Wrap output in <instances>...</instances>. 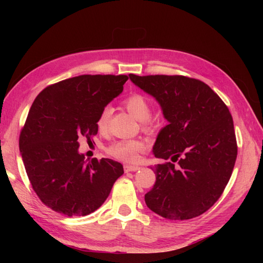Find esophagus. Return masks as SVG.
Masks as SVG:
<instances>
[{"label":"esophagus","mask_w":263,"mask_h":263,"mask_svg":"<svg viewBox=\"0 0 263 263\" xmlns=\"http://www.w3.org/2000/svg\"><path fill=\"white\" fill-rule=\"evenodd\" d=\"M124 172L127 173V172H136V171H139L140 170V167L139 166H135V165H124Z\"/></svg>","instance_id":"34e87169"}]
</instances>
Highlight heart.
Here are the masks:
<instances>
[{
  "label": "heart",
  "instance_id": "1",
  "mask_svg": "<svg viewBox=\"0 0 263 263\" xmlns=\"http://www.w3.org/2000/svg\"><path fill=\"white\" fill-rule=\"evenodd\" d=\"M124 105L128 113L135 116L137 120L146 122L150 119L152 106H150L149 100L142 96V95H131L130 97H127L124 100ZM110 113V107H105L99 113L97 119V127L99 131H105L107 128ZM144 148H146V144H144L142 140L132 139V140H121L111 143L107 148V153L111 157L116 159L127 161V163H133V161L138 159V154L144 150Z\"/></svg>",
  "mask_w": 263,
  "mask_h": 263
}]
</instances>
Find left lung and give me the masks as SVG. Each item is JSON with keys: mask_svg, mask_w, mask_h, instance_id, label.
I'll use <instances>...</instances> for the list:
<instances>
[{"mask_svg": "<svg viewBox=\"0 0 263 263\" xmlns=\"http://www.w3.org/2000/svg\"><path fill=\"white\" fill-rule=\"evenodd\" d=\"M130 80L157 100L168 122L153 153L171 161L155 166V185L144 195L147 206L172 220L202 215L220 198L235 165L230 110L208 85L192 78L130 74Z\"/></svg>", "mask_w": 263, "mask_h": 263, "instance_id": "8db88e82", "label": "left lung"}]
</instances>
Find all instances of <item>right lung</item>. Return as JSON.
<instances>
[{
  "mask_svg": "<svg viewBox=\"0 0 263 263\" xmlns=\"http://www.w3.org/2000/svg\"><path fill=\"white\" fill-rule=\"evenodd\" d=\"M127 79L83 74L46 87L33 100L19 148L33 191L48 208L69 217L91 214L124 173L108 158L86 160L79 138L97 135L99 113Z\"/></svg>",
  "mask_w": 263,
  "mask_h": 263,
  "instance_id": "obj_1",
  "label": "right lung"
}]
</instances>
